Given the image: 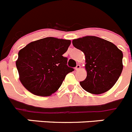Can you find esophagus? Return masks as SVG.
Segmentation results:
<instances>
[{
	"instance_id": "1",
	"label": "esophagus",
	"mask_w": 132,
	"mask_h": 132,
	"mask_svg": "<svg viewBox=\"0 0 132 132\" xmlns=\"http://www.w3.org/2000/svg\"><path fill=\"white\" fill-rule=\"evenodd\" d=\"M80 68H81V66H80L79 64H77V66H76V67L75 68V69H76V71H77V70H79L80 69Z\"/></svg>"
}]
</instances>
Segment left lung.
<instances>
[{
	"mask_svg": "<svg viewBox=\"0 0 132 132\" xmlns=\"http://www.w3.org/2000/svg\"><path fill=\"white\" fill-rule=\"evenodd\" d=\"M72 44L85 55L87 76L80 81L81 87L94 94L111 89L122 71V52L113 43L96 36L78 38Z\"/></svg>",
	"mask_w": 132,
	"mask_h": 132,
	"instance_id": "obj_1",
	"label": "left lung"
}]
</instances>
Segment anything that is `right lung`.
<instances>
[{"mask_svg":"<svg viewBox=\"0 0 132 132\" xmlns=\"http://www.w3.org/2000/svg\"><path fill=\"white\" fill-rule=\"evenodd\" d=\"M70 44V40L47 37L21 49L16 66L23 85L37 96H48L56 92L66 75L74 70L62 56Z\"/></svg>","mask_w":132,"mask_h":132,"instance_id":"right-lung-1","label":"right lung"}]
</instances>
